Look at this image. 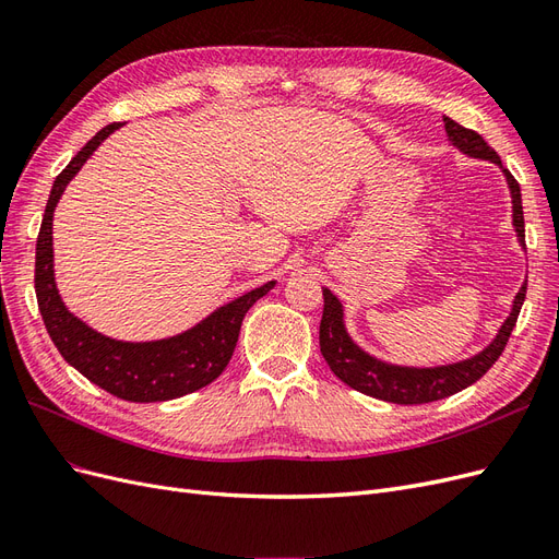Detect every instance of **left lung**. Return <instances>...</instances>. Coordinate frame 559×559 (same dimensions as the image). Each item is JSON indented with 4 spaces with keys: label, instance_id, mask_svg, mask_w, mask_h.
<instances>
[{
    "label": "left lung",
    "instance_id": "left-lung-1",
    "mask_svg": "<svg viewBox=\"0 0 559 559\" xmlns=\"http://www.w3.org/2000/svg\"><path fill=\"white\" fill-rule=\"evenodd\" d=\"M443 123H445L450 146H454L460 154L468 158L495 163L501 170L511 191L515 238H518V245L524 249L522 193H520L518 181L501 165L497 151L492 146H487V142L478 132H473L452 121L450 116H443ZM321 292H324V317H321V324H319V347H321V354H324L329 368L333 370V376L341 378L347 386L357 389V392L366 396H373L389 403H401V405H417V403H431V401L462 392V389L480 380L487 370L495 366V361L501 357L506 343H509L511 331L518 321L524 294H527V280L522 282L520 292L511 302V312L501 321V326L497 329L492 341L466 359L441 364V366H405V364H394V361L376 357V354H370L354 341L352 333L347 331L343 300L337 298L329 286H324Z\"/></svg>",
    "mask_w": 559,
    "mask_h": 559
}]
</instances>
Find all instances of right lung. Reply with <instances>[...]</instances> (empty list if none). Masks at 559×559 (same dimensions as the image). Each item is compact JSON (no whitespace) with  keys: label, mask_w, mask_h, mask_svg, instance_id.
<instances>
[{"label":"right lung","mask_w":559,"mask_h":559,"mask_svg":"<svg viewBox=\"0 0 559 559\" xmlns=\"http://www.w3.org/2000/svg\"><path fill=\"white\" fill-rule=\"evenodd\" d=\"M121 126L123 123H111L99 130L56 177L37 238L35 289L46 331L67 364L118 399L156 403L198 392L222 376L235 345H238L245 314L253 302L275 289L277 282L270 280L263 286L224 302L222 308L200 319L191 329L158 337V341H118V337L95 331L70 312L56 284L53 212L67 183L79 175L97 146Z\"/></svg>","instance_id":"1"}]
</instances>
